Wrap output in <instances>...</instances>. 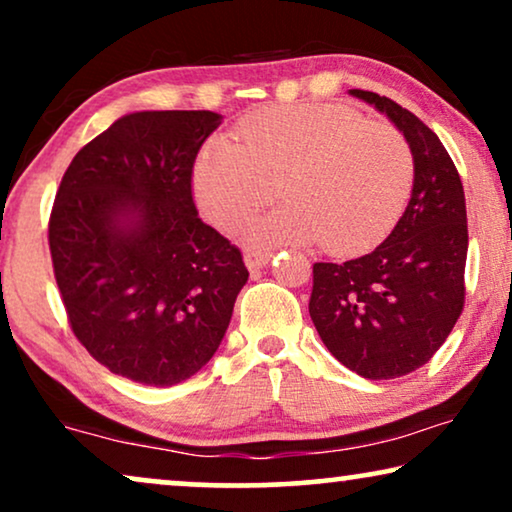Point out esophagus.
<instances>
[{
	"mask_svg": "<svg viewBox=\"0 0 512 512\" xmlns=\"http://www.w3.org/2000/svg\"><path fill=\"white\" fill-rule=\"evenodd\" d=\"M270 258H272V251H247L244 263H247L249 270H258V268H265V265L270 263Z\"/></svg>",
	"mask_w": 512,
	"mask_h": 512,
	"instance_id": "1",
	"label": "esophagus"
}]
</instances>
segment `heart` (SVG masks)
<instances>
[{
	"mask_svg": "<svg viewBox=\"0 0 512 512\" xmlns=\"http://www.w3.org/2000/svg\"><path fill=\"white\" fill-rule=\"evenodd\" d=\"M240 142L212 137L193 163V195L216 228H249L256 244H317L352 256L380 244L408 205L415 160L405 137L342 104H279L251 114Z\"/></svg>",
	"mask_w": 512,
	"mask_h": 512,
	"instance_id": "obj_1",
	"label": "heart"
}]
</instances>
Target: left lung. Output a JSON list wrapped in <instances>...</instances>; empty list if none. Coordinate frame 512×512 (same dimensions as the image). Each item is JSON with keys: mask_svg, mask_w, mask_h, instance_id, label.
Returning a JSON list of instances; mask_svg holds the SVG:
<instances>
[{"mask_svg": "<svg viewBox=\"0 0 512 512\" xmlns=\"http://www.w3.org/2000/svg\"><path fill=\"white\" fill-rule=\"evenodd\" d=\"M403 132L415 160L410 202L375 251L314 263L310 317L335 359L368 380H394L438 352L464 310L466 198L436 132L389 97L349 90Z\"/></svg>", "mask_w": 512, "mask_h": 512, "instance_id": "1", "label": "left lung"}]
</instances>
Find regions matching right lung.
<instances>
[{
  "label": "right lung",
  "instance_id": "1",
  "mask_svg": "<svg viewBox=\"0 0 512 512\" xmlns=\"http://www.w3.org/2000/svg\"><path fill=\"white\" fill-rule=\"evenodd\" d=\"M214 111H135L76 153L48 244L72 331L114 375L172 387L198 373L247 284L240 249L198 216L193 163Z\"/></svg>",
  "mask_w": 512,
  "mask_h": 512
}]
</instances>
